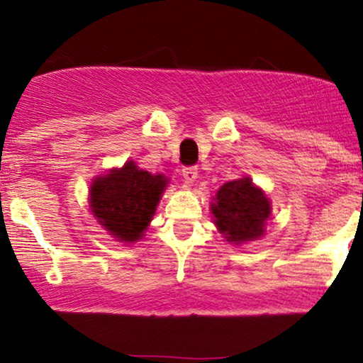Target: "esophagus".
Instances as JSON below:
<instances>
[{
  "mask_svg": "<svg viewBox=\"0 0 363 363\" xmlns=\"http://www.w3.org/2000/svg\"><path fill=\"white\" fill-rule=\"evenodd\" d=\"M182 177H184V181L187 182V184H191V182H193L194 179L198 177V167H194V165L184 167V169H182Z\"/></svg>",
  "mask_w": 363,
  "mask_h": 363,
  "instance_id": "esophagus-1",
  "label": "esophagus"
}]
</instances>
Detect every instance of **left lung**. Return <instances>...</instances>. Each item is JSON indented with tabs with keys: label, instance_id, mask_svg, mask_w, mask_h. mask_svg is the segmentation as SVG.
<instances>
[{
	"label": "left lung",
	"instance_id": "obj_1",
	"mask_svg": "<svg viewBox=\"0 0 363 363\" xmlns=\"http://www.w3.org/2000/svg\"><path fill=\"white\" fill-rule=\"evenodd\" d=\"M211 213L227 240L240 244L264 234V223L272 208L259 187H254L251 179L244 177L220 187Z\"/></svg>",
	"mask_w": 363,
	"mask_h": 363
}]
</instances>
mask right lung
<instances>
[{
	"label": "right lung",
	"mask_w": 363,
	"mask_h": 363,
	"mask_svg": "<svg viewBox=\"0 0 363 363\" xmlns=\"http://www.w3.org/2000/svg\"><path fill=\"white\" fill-rule=\"evenodd\" d=\"M165 177L128 162L123 169L97 177L90 187L91 213L121 242H135L143 235L164 191Z\"/></svg>",
	"instance_id": "add662e5"
}]
</instances>
